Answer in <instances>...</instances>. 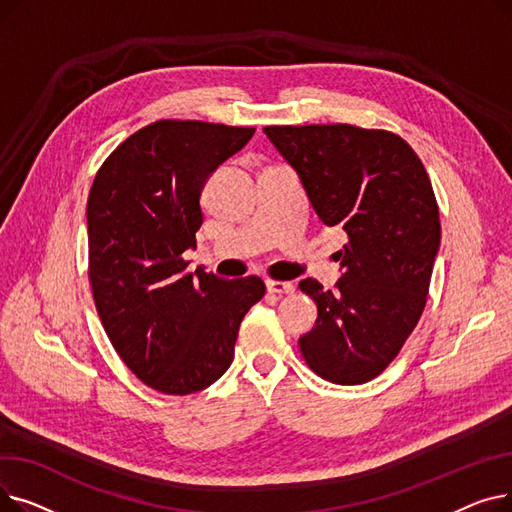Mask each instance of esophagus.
<instances>
[{"label":"esophagus","instance_id":"obj_1","mask_svg":"<svg viewBox=\"0 0 512 512\" xmlns=\"http://www.w3.org/2000/svg\"><path fill=\"white\" fill-rule=\"evenodd\" d=\"M265 286H267V292H274V294H292V292H294V284H292V282L267 280Z\"/></svg>","mask_w":512,"mask_h":512}]
</instances>
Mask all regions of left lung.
I'll use <instances>...</instances> for the list:
<instances>
[{
    "instance_id": "8db88e82",
    "label": "left lung",
    "mask_w": 512,
    "mask_h": 512,
    "mask_svg": "<svg viewBox=\"0 0 512 512\" xmlns=\"http://www.w3.org/2000/svg\"><path fill=\"white\" fill-rule=\"evenodd\" d=\"M317 218L346 234L336 290L305 278L317 305L299 338L307 365L355 386L380 375L415 330L440 249V215L417 153L388 130L351 124L265 126Z\"/></svg>"
}]
</instances>
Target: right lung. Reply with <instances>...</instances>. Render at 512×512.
Returning a JSON list of instances; mask_svg holds the SVG:
<instances>
[{"label":"right lung","mask_w":512,"mask_h":512,"mask_svg":"<svg viewBox=\"0 0 512 512\" xmlns=\"http://www.w3.org/2000/svg\"><path fill=\"white\" fill-rule=\"evenodd\" d=\"M255 128L159 120L128 137L99 168L87 203L89 278L105 334L128 369L164 394H193L234 359L257 276L224 280L182 253L197 247L201 191Z\"/></svg>","instance_id":"add662e5"}]
</instances>
